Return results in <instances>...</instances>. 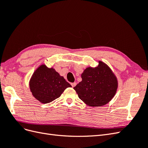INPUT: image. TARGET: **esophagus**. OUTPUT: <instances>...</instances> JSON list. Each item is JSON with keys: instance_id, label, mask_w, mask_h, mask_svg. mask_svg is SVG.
<instances>
[{"instance_id": "obj_1", "label": "esophagus", "mask_w": 148, "mask_h": 148, "mask_svg": "<svg viewBox=\"0 0 148 148\" xmlns=\"http://www.w3.org/2000/svg\"><path fill=\"white\" fill-rule=\"evenodd\" d=\"M71 86H72L73 88V87H75L76 85H77V83H75V82H74V83H71Z\"/></svg>"}]
</instances>
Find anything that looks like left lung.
<instances>
[{
  "label": "left lung",
  "mask_w": 148,
  "mask_h": 148,
  "mask_svg": "<svg viewBox=\"0 0 148 148\" xmlns=\"http://www.w3.org/2000/svg\"><path fill=\"white\" fill-rule=\"evenodd\" d=\"M82 81L73 89L79 98L91 107L107 104L115 96L117 79L109 67L102 61L95 68L88 67L82 74Z\"/></svg>",
  "instance_id": "left-lung-1"
}]
</instances>
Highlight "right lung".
I'll use <instances>...</instances> for the list:
<instances>
[{"instance_id":"add662e5","label":"right lung","mask_w":148,"mask_h":148,"mask_svg":"<svg viewBox=\"0 0 148 148\" xmlns=\"http://www.w3.org/2000/svg\"><path fill=\"white\" fill-rule=\"evenodd\" d=\"M70 87L71 85L55 69L44 64L36 70L29 81L33 96L43 104L54 101Z\"/></svg>"}]
</instances>
